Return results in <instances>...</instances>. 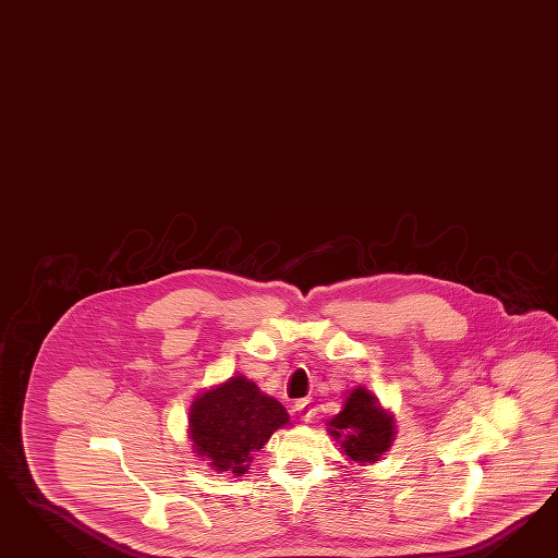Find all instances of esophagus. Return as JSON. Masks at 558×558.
Returning a JSON list of instances; mask_svg holds the SVG:
<instances>
[{"label": "esophagus", "mask_w": 558, "mask_h": 558, "mask_svg": "<svg viewBox=\"0 0 558 558\" xmlns=\"http://www.w3.org/2000/svg\"><path fill=\"white\" fill-rule=\"evenodd\" d=\"M294 413L303 420V422H311L313 420V407L308 401H296L294 403Z\"/></svg>", "instance_id": "obj_1"}]
</instances>
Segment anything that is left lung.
<instances>
[{
	"mask_svg": "<svg viewBox=\"0 0 558 558\" xmlns=\"http://www.w3.org/2000/svg\"><path fill=\"white\" fill-rule=\"evenodd\" d=\"M329 425V434L339 441L343 454L355 462H376L390 448L395 425L366 389H354Z\"/></svg>",
	"mask_w": 558,
	"mask_h": 558,
	"instance_id": "1",
	"label": "left lung"
}]
</instances>
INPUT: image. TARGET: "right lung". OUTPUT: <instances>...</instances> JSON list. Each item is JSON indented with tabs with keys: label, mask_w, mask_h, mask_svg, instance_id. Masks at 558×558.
Returning a JSON list of instances; mask_svg holds the SVG:
<instances>
[{
	"label": "right lung",
	"mask_w": 558,
	"mask_h": 558,
	"mask_svg": "<svg viewBox=\"0 0 558 558\" xmlns=\"http://www.w3.org/2000/svg\"><path fill=\"white\" fill-rule=\"evenodd\" d=\"M287 423V409L243 376L203 392L190 409L196 454L219 473H247L255 452Z\"/></svg>",
	"instance_id": "1"
}]
</instances>
